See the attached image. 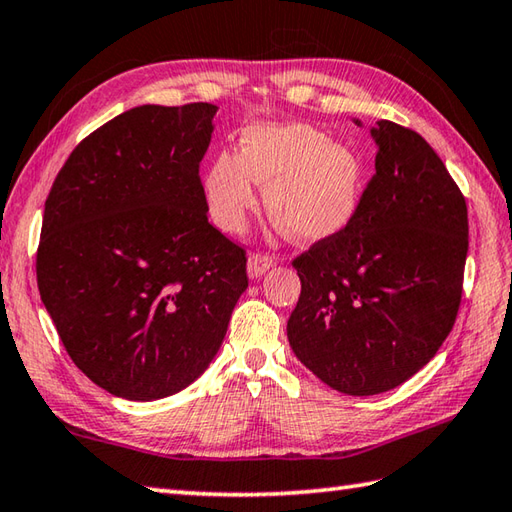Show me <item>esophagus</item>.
Returning a JSON list of instances; mask_svg holds the SVG:
<instances>
[{
    "label": "esophagus",
    "mask_w": 512,
    "mask_h": 512,
    "mask_svg": "<svg viewBox=\"0 0 512 512\" xmlns=\"http://www.w3.org/2000/svg\"><path fill=\"white\" fill-rule=\"evenodd\" d=\"M274 256L271 254H265V252H260V254H252L249 256V260H247V269H249V276L252 278H260L265 274L267 269H271L274 267Z\"/></svg>",
    "instance_id": "esophagus-1"
}]
</instances>
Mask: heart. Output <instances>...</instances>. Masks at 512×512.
<instances>
[{"label":"heart","instance_id":"obj_1","mask_svg":"<svg viewBox=\"0 0 512 512\" xmlns=\"http://www.w3.org/2000/svg\"><path fill=\"white\" fill-rule=\"evenodd\" d=\"M256 185L267 187L269 216L298 241H320L351 221L362 165L351 148L311 125H256L241 152H221L205 172L203 192L214 223L241 232L256 210Z\"/></svg>","mask_w":512,"mask_h":512}]
</instances>
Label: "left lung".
Listing matches in <instances>:
<instances>
[{
	"instance_id": "1",
	"label": "left lung",
	"mask_w": 512,
	"mask_h": 512,
	"mask_svg": "<svg viewBox=\"0 0 512 512\" xmlns=\"http://www.w3.org/2000/svg\"><path fill=\"white\" fill-rule=\"evenodd\" d=\"M378 154L351 221L294 258L296 358L331 389L375 395L420 371L451 333L468 252L466 198L420 134L371 130Z\"/></svg>"
}]
</instances>
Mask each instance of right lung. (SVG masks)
<instances>
[{
  "mask_svg": "<svg viewBox=\"0 0 512 512\" xmlns=\"http://www.w3.org/2000/svg\"><path fill=\"white\" fill-rule=\"evenodd\" d=\"M212 103L139 106L88 134L46 198L37 285L72 362L117 398L179 393L247 289L245 249L207 223Z\"/></svg>",
  "mask_w": 512,
  "mask_h": 512,
  "instance_id": "1",
  "label": "right lung"
}]
</instances>
